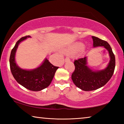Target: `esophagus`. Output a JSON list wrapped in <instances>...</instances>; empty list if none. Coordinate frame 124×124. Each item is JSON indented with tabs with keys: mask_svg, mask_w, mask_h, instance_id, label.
<instances>
[{
	"mask_svg": "<svg viewBox=\"0 0 124 124\" xmlns=\"http://www.w3.org/2000/svg\"><path fill=\"white\" fill-rule=\"evenodd\" d=\"M70 59L69 57H66L65 58V62H70Z\"/></svg>",
	"mask_w": 124,
	"mask_h": 124,
	"instance_id": "34e87169",
	"label": "esophagus"
}]
</instances>
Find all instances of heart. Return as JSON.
I'll return each mask as SVG.
<instances>
[{
	"mask_svg": "<svg viewBox=\"0 0 124 124\" xmlns=\"http://www.w3.org/2000/svg\"><path fill=\"white\" fill-rule=\"evenodd\" d=\"M83 47L84 44L83 43H81V42H77V43H75L72 45H70V46L64 48V49H63L62 52L64 54H73L80 50L79 52L81 53V52H83L84 51V48H83Z\"/></svg>",
	"mask_w": 124,
	"mask_h": 124,
	"instance_id": "b5f03b06",
	"label": "heart"
}]
</instances>
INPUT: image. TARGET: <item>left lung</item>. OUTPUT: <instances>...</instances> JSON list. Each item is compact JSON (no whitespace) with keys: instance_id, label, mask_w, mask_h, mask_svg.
Instances as JSON below:
<instances>
[{"instance_id":"1","label":"left lung","mask_w":124,"mask_h":124,"mask_svg":"<svg viewBox=\"0 0 124 124\" xmlns=\"http://www.w3.org/2000/svg\"><path fill=\"white\" fill-rule=\"evenodd\" d=\"M93 47L103 46L107 50L109 61L106 68L102 70H94L87 66V57L75 60V70L72 79L77 87L85 91H93L102 87L108 83L114 73L115 58L112 48L107 42L97 37L92 36Z\"/></svg>"}]
</instances>
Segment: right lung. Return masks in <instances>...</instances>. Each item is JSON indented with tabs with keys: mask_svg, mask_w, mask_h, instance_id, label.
Returning a JSON list of instances; mask_svg holds the SVG:
<instances>
[{
	"mask_svg": "<svg viewBox=\"0 0 124 124\" xmlns=\"http://www.w3.org/2000/svg\"><path fill=\"white\" fill-rule=\"evenodd\" d=\"M28 38L31 37L28 35L21 38L11 50L9 60L10 70L15 79L21 85L31 91H39L49 86L58 67L53 66L45 58L42 63L34 69L20 68L16 62V52L20 44Z\"/></svg>",
	"mask_w": 124,
	"mask_h": 124,
	"instance_id": "1",
	"label": "right lung"
}]
</instances>
